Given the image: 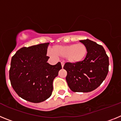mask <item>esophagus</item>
Returning a JSON list of instances; mask_svg holds the SVG:
<instances>
[{"mask_svg": "<svg viewBox=\"0 0 121 121\" xmlns=\"http://www.w3.org/2000/svg\"><path fill=\"white\" fill-rule=\"evenodd\" d=\"M61 65H62V67H64V62H61Z\"/></svg>", "mask_w": 121, "mask_h": 121, "instance_id": "obj_1", "label": "esophagus"}]
</instances>
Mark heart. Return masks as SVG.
<instances>
[{"label":"heart","mask_w":121,"mask_h":121,"mask_svg":"<svg viewBox=\"0 0 121 121\" xmlns=\"http://www.w3.org/2000/svg\"><path fill=\"white\" fill-rule=\"evenodd\" d=\"M48 54L53 57H65L67 61L76 64L82 61L88 54V48L84 43L54 46Z\"/></svg>","instance_id":"heart-1"}]
</instances>
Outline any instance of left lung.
<instances>
[{
    "label": "left lung",
    "mask_w": 121,
    "mask_h": 121,
    "mask_svg": "<svg viewBox=\"0 0 121 121\" xmlns=\"http://www.w3.org/2000/svg\"><path fill=\"white\" fill-rule=\"evenodd\" d=\"M88 48V54L76 64L66 62V81L74 92H90L97 88L108 72L109 59L102 45L89 39L80 40Z\"/></svg>",
    "instance_id": "left-lung-1"
}]
</instances>
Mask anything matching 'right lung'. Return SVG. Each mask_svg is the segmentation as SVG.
<instances>
[{
  "instance_id": "1",
  "label": "right lung",
  "mask_w": 121,
  "mask_h": 121,
  "mask_svg": "<svg viewBox=\"0 0 121 121\" xmlns=\"http://www.w3.org/2000/svg\"><path fill=\"white\" fill-rule=\"evenodd\" d=\"M49 43L23 47L11 59L9 74L11 84L19 96L33 103L43 102L51 96L53 82L62 69L60 62H47Z\"/></svg>"
}]
</instances>
